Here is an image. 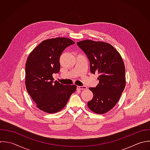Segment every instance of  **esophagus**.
I'll return each mask as SVG.
<instances>
[{
	"label": "esophagus",
	"instance_id": "obj_1",
	"mask_svg": "<svg viewBox=\"0 0 150 150\" xmlns=\"http://www.w3.org/2000/svg\"><path fill=\"white\" fill-rule=\"evenodd\" d=\"M87 87L86 86H77V89H79V90H84V89H86Z\"/></svg>",
	"mask_w": 150,
	"mask_h": 150
}]
</instances>
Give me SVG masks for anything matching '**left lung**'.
<instances>
[{"label": "left lung", "instance_id": "1", "mask_svg": "<svg viewBox=\"0 0 150 150\" xmlns=\"http://www.w3.org/2000/svg\"><path fill=\"white\" fill-rule=\"evenodd\" d=\"M90 62L91 73H98L99 83L90 88L93 96L88 106L97 114L111 110L119 101L126 86L125 67L119 52L110 44L91 40L77 42Z\"/></svg>", "mask_w": 150, "mask_h": 150}]
</instances>
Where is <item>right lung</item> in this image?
<instances>
[{"label":"right lung","mask_w":150,"mask_h":150,"mask_svg":"<svg viewBox=\"0 0 150 150\" xmlns=\"http://www.w3.org/2000/svg\"><path fill=\"white\" fill-rule=\"evenodd\" d=\"M72 40L57 37L42 41L30 54L25 64V87L37 107L54 113L67 105L76 86L54 82L52 74L60 69L59 58L64 50L74 44Z\"/></svg>","instance_id":"1"}]
</instances>
